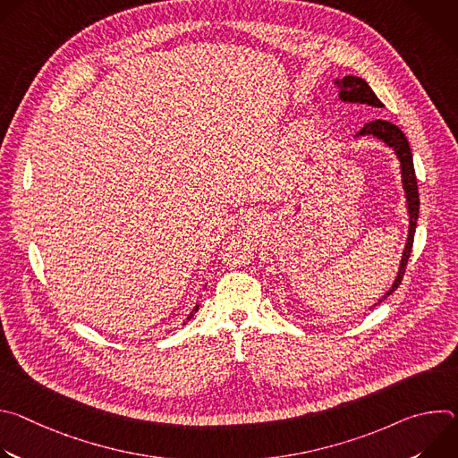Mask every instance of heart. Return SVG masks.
I'll return each mask as SVG.
<instances>
[{
    "label": "heart",
    "instance_id": "obj_1",
    "mask_svg": "<svg viewBox=\"0 0 458 458\" xmlns=\"http://www.w3.org/2000/svg\"><path fill=\"white\" fill-rule=\"evenodd\" d=\"M297 138L302 141V143H308L310 140H311V136H310V132H308V130L304 128V126H301L299 130H297Z\"/></svg>",
    "mask_w": 458,
    "mask_h": 458
}]
</instances>
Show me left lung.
I'll list each match as a JSON object with an SVG mask.
<instances>
[{"instance_id": "8db88e82", "label": "left lung", "mask_w": 458, "mask_h": 458, "mask_svg": "<svg viewBox=\"0 0 458 458\" xmlns=\"http://www.w3.org/2000/svg\"><path fill=\"white\" fill-rule=\"evenodd\" d=\"M337 87L341 89L339 98L344 103H360V105H369V106H377L382 108L384 105L380 103V99L375 96V92L369 89V85L357 76H344L343 80H335ZM357 136H373L380 141H384L387 147H391L395 150L399 161H401V174H403V186L406 191V203H408V216H410V230H408V241L404 246V253L401 259V267L397 272V277L391 284V288L386 292V295L377 302L380 304L387 295L394 293L406 272V265L408 259L413 248V235H415V228H417V219H419V207H420V199H419V188H417V175H415V168H413V156H411V148L410 143L404 136L403 130L399 126H395L394 123L384 121V119H375L366 123L360 132H357ZM375 304V306H377Z\"/></svg>"}]
</instances>
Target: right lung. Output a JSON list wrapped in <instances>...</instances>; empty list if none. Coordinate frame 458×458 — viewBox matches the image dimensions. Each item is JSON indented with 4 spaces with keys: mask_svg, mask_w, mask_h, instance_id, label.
<instances>
[{
    "mask_svg": "<svg viewBox=\"0 0 458 458\" xmlns=\"http://www.w3.org/2000/svg\"><path fill=\"white\" fill-rule=\"evenodd\" d=\"M198 310H199V304H195V308H193V310H191V311H190V315H188V317H186V320H190V318H191V317H193V313H195V311H198Z\"/></svg>",
    "mask_w": 458,
    "mask_h": 458,
    "instance_id": "right-lung-1",
    "label": "right lung"
}]
</instances>
